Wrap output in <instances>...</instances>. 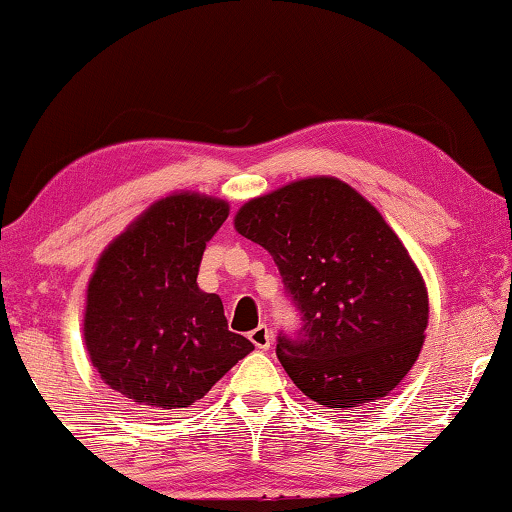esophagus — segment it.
<instances>
[{
  "instance_id": "esophagus-1",
  "label": "esophagus",
  "mask_w": 512,
  "mask_h": 512,
  "mask_svg": "<svg viewBox=\"0 0 512 512\" xmlns=\"http://www.w3.org/2000/svg\"><path fill=\"white\" fill-rule=\"evenodd\" d=\"M249 341L254 343L258 350H268L270 345H272V334H270V329L265 327V324H261V327H256L254 331H251V334H249Z\"/></svg>"
}]
</instances>
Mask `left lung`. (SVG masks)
Wrapping results in <instances>:
<instances>
[{"label": "left lung", "instance_id": "left-lung-1", "mask_svg": "<svg viewBox=\"0 0 512 512\" xmlns=\"http://www.w3.org/2000/svg\"><path fill=\"white\" fill-rule=\"evenodd\" d=\"M235 228L270 251L301 315L296 334L277 336V357L303 395L355 409L407 376L426 338V282L360 192L303 178L249 199Z\"/></svg>", "mask_w": 512, "mask_h": 512}]
</instances>
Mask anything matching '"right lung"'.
Returning a JSON list of instances; mask_svg holds the SVG:
<instances>
[{
    "label": "right lung",
    "instance_id": "right-lung-1",
    "mask_svg": "<svg viewBox=\"0 0 512 512\" xmlns=\"http://www.w3.org/2000/svg\"><path fill=\"white\" fill-rule=\"evenodd\" d=\"M228 204L176 192L136 218L98 258L84 341L112 390L150 409H183L254 350L228 329L223 303L197 287L207 242Z\"/></svg>",
    "mask_w": 512,
    "mask_h": 512
}]
</instances>
